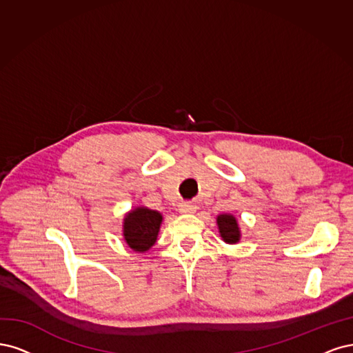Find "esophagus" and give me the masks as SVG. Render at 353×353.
<instances>
[{
  "instance_id": "1",
  "label": "esophagus",
  "mask_w": 353,
  "mask_h": 353,
  "mask_svg": "<svg viewBox=\"0 0 353 353\" xmlns=\"http://www.w3.org/2000/svg\"><path fill=\"white\" fill-rule=\"evenodd\" d=\"M179 211L183 212V214H192V212L196 211V205H195V203H192V202H181L179 205Z\"/></svg>"
}]
</instances>
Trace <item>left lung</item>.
I'll use <instances>...</instances> for the list:
<instances>
[{
	"label": "left lung",
	"mask_w": 353,
	"mask_h": 353,
	"mask_svg": "<svg viewBox=\"0 0 353 353\" xmlns=\"http://www.w3.org/2000/svg\"><path fill=\"white\" fill-rule=\"evenodd\" d=\"M219 230L223 237V241L227 243H236L241 237V232H239V225L236 219L230 214H221L217 217Z\"/></svg>",
	"instance_id": "obj_1"
}]
</instances>
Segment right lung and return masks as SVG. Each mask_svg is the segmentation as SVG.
<instances>
[{
    "label": "right lung",
    "instance_id": "right-lung-1",
    "mask_svg": "<svg viewBox=\"0 0 353 353\" xmlns=\"http://www.w3.org/2000/svg\"><path fill=\"white\" fill-rule=\"evenodd\" d=\"M163 215L148 208H136L130 211L124 219V239L128 245L136 252H145L150 249L155 241Z\"/></svg>",
    "mask_w": 353,
    "mask_h": 353
}]
</instances>
